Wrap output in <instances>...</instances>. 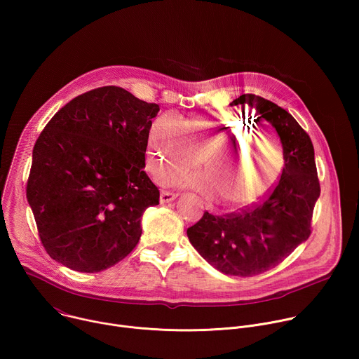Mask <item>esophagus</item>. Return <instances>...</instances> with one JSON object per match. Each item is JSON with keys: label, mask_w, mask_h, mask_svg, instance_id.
Wrapping results in <instances>:
<instances>
[{"label": "esophagus", "mask_w": 359, "mask_h": 359, "mask_svg": "<svg viewBox=\"0 0 359 359\" xmlns=\"http://www.w3.org/2000/svg\"><path fill=\"white\" fill-rule=\"evenodd\" d=\"M176 197H177V193H173V191H166V190H163V191L161 193V203H162V204H165V203H169V201L175 200Z\"/></svg>", "instance_id": "obj_1"}]
</instances>
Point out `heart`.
Returning a JSON list of instances; mask_svg holds the SVG:
<instances>
[{
  "label": "heart",
  "instance_id": "1",
  "mask_svg": "<svg viewBox=\"0 0 359 359\" xmlns=\"http://www.w3.org/2000/svg\"><path fill=\"white\" fill-rule=\"evenodd\" d=\"M247 133L234 115H203L184 126L173 116L163 115L149 130L150 170L158 177L166 168L187 169L201 155L208 170L193 175L170 172L163 180L193 187L210 198H222L230 209L250 206L276 184L283 151L277 137L273 143L266 135L245 137Z\"/></svg>",
  "mask_w": 359,
  "mask_h": 359
}]
</instances>
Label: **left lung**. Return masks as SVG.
<instances>
[{"instance_id": "1", "label": "left lung", "mask_w": 359, "mask_h": 359, "mask_svg": "<svg viewBox=\"0 0 359 359\" xmlns=\"http://www.w3.org/2000/svg\"><path fill=\"white\" fill-rule=\"evenodd\" d=\"M230 105H247L257 119L270 122L283 143L284 168L260 203L240 212L203 217L187 229L191 245L210 266L227 276L252 277L280 263L311 234L321 187L313 142L285 109L262 96L245 93Z\"/></svg>"}]
</instances>
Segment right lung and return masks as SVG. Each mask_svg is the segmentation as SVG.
<instances>
[{
	"mask_svg": "<svg viewBox=\"0 0 359 359\" xmlns=\"http://www.w3.org/2000/svg\"><path fill=\"white\" fill-rule=\"evenodd\" d=\"M158 112V104L123 88L102 86L46 123L32 150L27 198L50 259L97 273L136 247L142 215L161 196L143 170Z\"/></svg>",
	"mask_w": 359,
	"mask_h": 359,
	"instance_id": "obj_1",
	"label": "right lung"
}]
</instances>
